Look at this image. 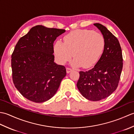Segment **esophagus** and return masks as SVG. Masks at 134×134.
<instances>
[{"label": "esophagus", "mask_w": 134, "mask_h": 134, "mask_svg": "<svg viewBox=\"0 0 134 134\" xmlns=\"http://www.w3.org/2000/svg\"><path fill=\"white\" fill-rule=\"evenodd\" d=\"M71 71H72V69H70V68H69V67H67L66 69V71H67V73L70 72Z\"/></svg>", "instance_id": "esophagus-1"}]
</instances>
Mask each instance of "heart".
Wrapping results in <instances>:
<instances>
[{"mask_svg":"<svg viewBox=\"0 0 134 134\" xmlns=\"http://www.w3.org/2000/svg\"><path fill=\"white\" fill-rule=\"evenodd\" d=\"M105 47V39L101 33L92 30L78 29L70 32L64 37V43L57 41L54 52L60 64L70 60L73 55L72 64L90 68L101 58Z\"/></svg>","mask_w":134,"mask_h":134,"instance_id":"b5f03b06","label":"heart"}]
</instances>
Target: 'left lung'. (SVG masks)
Segmentation results:
<instances>
[{
  "mask_svg": "<svg viewBox=\"0 0 134 134\" xmlns=\"http://www.w3.org/2000/svg\"><path fill=\"white\" fill-rule=\"evenodd\" d=\"M105 39L104 49L92 69L79 72L76 86L82 95L90 101L108 97L118 86L122 69L123 55L118 38L100 24H94Z\"/></svg>",
  "mask_w": 134,
  "mask_h": 134,
  "instance_id": "1",
  "label": "left lung"
}]
</instances>
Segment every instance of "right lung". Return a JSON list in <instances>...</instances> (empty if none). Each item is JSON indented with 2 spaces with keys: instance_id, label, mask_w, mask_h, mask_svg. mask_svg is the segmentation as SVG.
Masks as SVG:
<instances>
[{
  "instance_id": "right-lung-1",
  "label": "right lung",
  "mask_w": 134,
  "mask_h": 134,
  "mask_svg": "<svg viewBox=\"0 0 134 134\" xmlns=\"http://www.w3.org/2000/svg\"><path fill=\"white\" fill-rule=\"evenodd\" d=\"M64 29L33 27L19 38L11 55L14 86L24 97L43 102L55 94L66 75L64 65L54 63L53 42Z\"/></svg>"
}]
</instances>
